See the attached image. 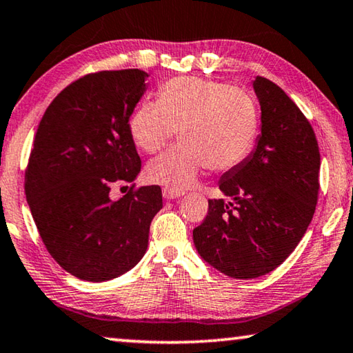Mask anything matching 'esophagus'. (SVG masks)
I'll list each match as a JSON object with an SVG mask.
<instances>
[{"instance_id":"1","label":"esophagus","mask_w":353,"mask_h":353,"mask_svg":"<svg viewBox=\"0 0 353 353\" xmlns=\"http://www.w3.org/2000/svg\"><path fill=\"white\" fill-rule=\"evenodd\" d=\"M161 193H163L165 199H176V198H181L185 194L182 190H176V188H170V187H165L163 190H161Z\"/></svg>"}]
</instances>
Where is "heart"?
I'll list each match as a JSON object with an SVG mask.
<instances>
[{
    "instance_id": "heart-1",
    "label": "heart",
    "mask_w": 353,
    "mask_h": 353,
    "mask_svg": "<svg viewBox=\"0 0 353 353\" xmlns=\"http://www.w3.org/2000/svg\"><path fill=\"white\" fill-rule=\"evenodd\" d=\"M128 130L146 154L163 149L179 132L181 143L149 161L148 182L187 188L207 166L229 171L254 149L259 110L247 91L198 77H177L159 91V102L133 111Z\"/></svg>"
}]
</instances>
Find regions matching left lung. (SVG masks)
Segmentation results:
<instances>
[{
    "label": "left lung",
    "instance_id": "8db88e82",
    "mask_svg": "<svg viewBox=\"0 0 353 353\" xmlns=\"http://www.w3.org/2000/svg\"><path fill=\"white\" fill-rule=\"evenodd\" d=\"M253 88L261 103L254 152L226 171L225 199H209L193 242L205 262L228 276L251 279L283 264L316 212L321 154L310 121L286 92L264 77Z\"/></svg>",
    "mask_w": 353,
    "mask_h": 353
}]
</instances>
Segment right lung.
<instances>
[{"mask_svg": "<svg viewBox=\"0 0 353 353\" xmlns=\"http://www.w3.org/2000/svg\"><path fill=\"white\" fill-rule=\"evenodd\" d=\"M144 70H100L64 88L37 127L25 193L53 259L85 281H106L137 265L161 209L159 185L135 183L119 201L114 183H132L141 159L128 130L146 91Z\"/></svg>", "mask_w": 353, "mask_h": 353, "instance_id": "1", "label": "right lung"}]
</instances>
